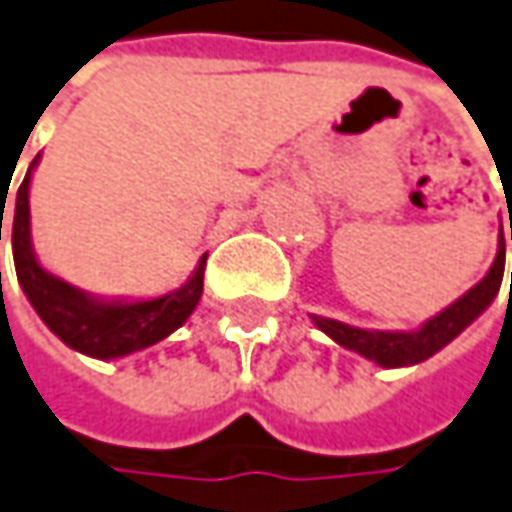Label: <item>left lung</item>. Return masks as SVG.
I'll list each match as a JSON object with an SVG mask.
<instances>
[{
    "mask_svg": "<svg viewBox=\"0 0 512 512\" xmlns=\"http://www.w3.org/2000/svg\"><path fill=\"white\" fill-rule=\"evenodd\" d=\"M510 241H512V215H510ZM504 277V235L499 238V252L493 266L485 274V280L479 283L454 302L448 305L443 314H437L429 319L426 325L415 333H384V330H361L350 328L344 322L336 319H319L314 316V322L319 330H325L333 342H339L347 350H356L364 358H370L381 367H409V364H420L423 358L434 356L437 350H443L454 336H460L462 330L474 322L476 316L488 308L493 297L499 294ZM512 291V277H510Z\"/></svg>",
    "mask_w": 512,
    "mask_h": 512,
    "instance_id": "left-lung-1",
    "label": "left lung"
}]
</instances>
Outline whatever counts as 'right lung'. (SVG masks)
<instances>
[{"mask_svg": "<svg viewBox=\"0 0 512 512\" xmlns=\"http://www.w3.org/2000/svg\"><path fill=\"white\" fill-rule=\"evenodd\" d=\"M36 165V159H33ZM30 170L19 184L16 210H13V263L16 277L22 283L27 300L33 302L36 314L44 325L69 344L72 350H81L95 358H120L162 342L173 330L184 325V319L193 314L201 300L204 288V263L201 257L196 274L179 291L165 294L159 300L148 302H97L78 291L75 285L52 277L50 271L38 266L33 246H30ZM5 212V207H2ZM2 241V215H0Z\"/></svg>", "mask_w": 512, "mask_h": 512, "instance_id": "obj_1", "label": "right lung"}]
</instances>
